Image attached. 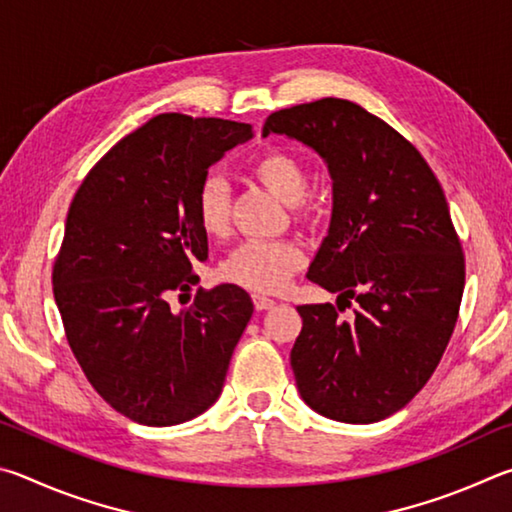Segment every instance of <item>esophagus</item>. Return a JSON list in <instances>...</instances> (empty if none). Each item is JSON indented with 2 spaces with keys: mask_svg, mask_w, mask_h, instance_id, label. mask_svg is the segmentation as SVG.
Listing matches in <instances>:
<instances>
[{
  "mask_svg": "<svg viewBox=\"0 0 512 512\" xmlns=\"http://www.w3.org/2000/svg\"><path fill=\"white\" fill-rule=\"evenodd\" d=\"M254 308L261 312V310H270V308H274L276 306V301L274 299H267V297H263V294H254Z\"/></svg>",
  "mask_w": 512,
  "mask_h": 512,
  "instance_id": "34e87169",
  "label": "esophagus"
}]
</instances>
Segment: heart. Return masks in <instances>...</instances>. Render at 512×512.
<instances>
[{
  "instance_id": "b5f03b06",
  "label": "heart",
  "mask_w": 512,
  "mask_h": 512,
  "mask_svg": "<svg viewBox=\"0 0 512 512\" xmlns=\"http://www.w3.org/2000/svg\"><path fill=\"white\" fill-rule=\"evenodd\" d=\"M249 175L261 182L279 200L294 206V218L306 222L315 206L306 197L310 186L308 164L294 152L272 148L249 164ZM195 218L211 238H222L231 227L229 186L220 177H206L195 195ZM306 256L290 240H249L240 245L222 265V279L240 288L272 294L281 292L297 274Z\"/></svg>"
}]
</instances>
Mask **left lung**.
Instances as JSON below:
<instances>
[{
	"mask_svg": "<svg viewBox=\"0 0 512 512\" xmlns=\"http://www.w3.org/2000/svg\"><path fill=\"white\" fill-rule=\"evenodd\" d=\"M270 132L315 148L333 177V218L308 279L339 299L297 308L299 393L326 418L378 423L425 387L459 319L465 256L450 206L414 143L362 105H294L267 116Z\"/></svg>",
	"mask_w": 512,
	"mask_h": 512,
	"instance_id": "obj_1",
	"label": "left lung"
}]
</instances>
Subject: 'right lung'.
I'll return each mask as SVG.
<instances>
[{
  "label": "right lung",
  "mask_w": 512,
  "mask_h": 512,
  "mask_svg": "<svg viewBox=\"0 0 512 512\" xmlns=\"http://www.w3.org/2000/svg\"><path fill=\"white\" fill-rule=\"evenodd\" d=\"M249 123L159 114L96 161L71 200L53 297L71 353L107 405L134 423L179 425L218 400L254 303L238 285L168 299L200 281L206 233L195 195Z\"/></svg>",
  "instance_id": "1"
}]
</instances>
